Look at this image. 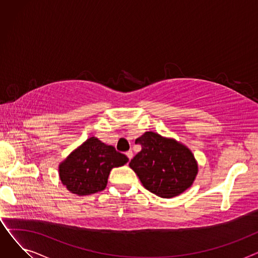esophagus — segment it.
Wrapping results in <instances>:
<instances>
[{"instance_id":"esophagus-1","label":"esophagus","mask_w":258,"mask_h":258,"mask_svg":"<svg viewBox=\"0 0 258 258\" xmlns=\"http://www.w3.org/2000/svg\"><path fill=\"white\" fill-rule=\"evenodd\" d=\"M126 156H127V158L131 160V159L133 158V152H132V151H128V152H126Z\"/></svg>"}]
</instances>
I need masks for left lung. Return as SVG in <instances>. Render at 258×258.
<instances>
[{
	"label": "left lung",
	"mask_w": 258,
	"mask_h": 258,
	"mask_svg": "<svg viewBox=\"0 0 258 258\" xmlns=\"http://www.w3.org/2000/svg\"><path fill=\"white\" fill-rule=\"evenodd\" d=\"M135 143L142 150L131 160L130 167L147 190L170 199L192 185L198 163L188 147L154 132H146Z\"/></svg>",
	"instance_id": "left-lung-1"
}]
</instances>
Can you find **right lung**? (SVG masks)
<instances>
[{
    "label": "right lung",
    "mask_w": 258,
    "mask_h": 258,
    "mask_svg": "<svg viewBox=\"0 0 258 258\" xmlns=\"http://www.w3.org/2000/svg\"><path fill=\"white\" fill-rule=\"evenodd\" d=\"M128 158L91 137L59 164V178L69 191L78 196H88L103 190L110 171L124 165Z\"/></svg>",
    "instance_id": "add662e5"
}]
</instances>
